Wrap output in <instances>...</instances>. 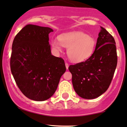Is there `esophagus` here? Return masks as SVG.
Wrapping results in <instances>:
<instances>
[{
    "label": "esophagus",
    "instance_id": "34e87169",
    "mask_svg": "<svg viewBox=\"0 0 127 127\" xmlns=\"http://www.w3.org/2000/svg\"><path fill=\"white\" fill-rule=\"evenodd\" d=\"M65 66H66V70H68V64L66 63V62H65Z\"/></svg>",
    "mask_w": 127,
    "mask_h": 127
}]
</instances>
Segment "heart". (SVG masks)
Instances as JSON below:
<instances>
[{
  "label": "heart",
  "instance_id": "heart-1",
  "mask_svg": "<svg viewBox=\"0 0 127 127\" xmlns=\"http://www.w3.org/2000/svg\"><path fill=\"white\" fill-rule=\"evenodd\" d=\"M59 40L54 39L51 45L56 52H61L62 46L67 48V56L73 62L79 63L87 61L94 54L96 39L83 32H71L59 36Z\"/></svg>",
  "mask_w": 127,
  "mask_h": 127
}]
</instances>
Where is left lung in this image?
I'll list each match as a JSON object with an SVG mask.
<instances>
[{"mask_svg":"<svg viewBox=\"0 0 127 127\" xmlns=\"http://www.w3.org/2000/svg\"><path fill=\"white\" fill-rule=\"evenodd\" d=\"M117 63L114 38L101 27L94 54L85 62L70 65L76 93L84 99H94L107 91Z\"/></svg>","mask_w":127,"mask_h":127,"instance_id":"1","label":"left lung"}]
</instances>
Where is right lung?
I'll return each instance as SVG.
<instances>
[{
    "instance_id": "obj_1",
    "label": "right lung",
    "mask_w": 127,
    "mask_h": 127,
    "mask_svg": "<svg viewBox=\"0 0 127 127\" xmlns=\"http://www.w3.org/2000/svg\"><path fill=\"white\" fill-rule=\"evenodd\" d=\"M49 27L26 25L14 38L10 68L17 86L28 98L42 101L56 92L66 71L61 57L52 55Z\"/></svg>"
}]
</instances>
